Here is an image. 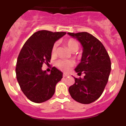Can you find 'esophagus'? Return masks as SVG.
<instances>
[{
    "instance_id": "34e87169",
    "label": "esophagus",
    "mask_w": 126,
    "mask_h": 126,
    "mask_svg": "<svg viewBox=\"0 0 126 126\" xmlns=\"http://www.w3.org/2000/svg\"><path fill=\"white\" fill-rule=\"evenodd\" d=\"M69 74H66V73H64L63 74V76L64 77H67V76H68Z\"/></svg>"
}]
</instances>
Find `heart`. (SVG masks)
Here are the masks:
<instances>
[{"label":"heart","mask_w":126,"mask_h":126,"mask_svg":"<svg viewBox=\"0 0 126 126\" xmlns=\"http://www.w3.org/2000/svg\"><path fill=\"white\" fill-rule=\"evenodd\" d=\"M66 45H67L68 48H69L70 50L73 52H75L78 50L79 48V43L77 42L76 40L73 38H70L66 41ZM57 46L58 43L55 42L53 45L51 50V53L52 56L56 55L57 52ZM56 66L59 69L62 70L63 71H68L71 69V67L73 65L74 63L73 61H69V60H64V59H60L58 60L55 63Z\"/></svg>","instance_id":"1"}]
</instances>
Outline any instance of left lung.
I'll return each mask as SVG.
<instances>
[{"label":"left lung","instance_id":"8db88e82","mask_svg":"<svg viewBox=\"0 0 126 126\" xmlns=\"http://www.w3.org/2000/svg\"><path fill=\"white\" fill-rule=\"evenodd\" d=\"M68 34L83 46L81 62L75 71L85 74L83 79L74 78L75 83L69 88V92L76 102L89 104L100 98L107 83L111 71L110 57L100 41L92 34L87 32Z\"/></svg>","mask_w":126,"mask_h":126}]
</instances>
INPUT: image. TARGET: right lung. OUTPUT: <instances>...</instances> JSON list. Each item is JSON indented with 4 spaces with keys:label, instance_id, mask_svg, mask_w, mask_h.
<instances>
[{
    "label": "right lung",
    "instance_id": "add662e5",
    "mask_svg": "<svg viewBox=\"0 0 126 126\" xmlns=\"http://www.w3.org/2000/svg\"><path fill=\"white\" fill-rule=\"evenodd\" d=\"M65 34L38 31L29 38L20 51L16 67V78L22 92L32 102L42 103L51 98L57 83L62 78L63 73L55 67L50 74L42 67L43 63L48 64L50 61L54 43Z\"/></svg>",
    "mask_w": 126,
    "mask_h": 126
}]
</instances>
